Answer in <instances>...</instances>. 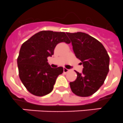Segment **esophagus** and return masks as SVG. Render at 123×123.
<instances>
[{
    "label": "esophagus",
    "mask_w": 123,
    "mask_h": 123,
    "mask_svg": "<svg viewBox=\"0 0 123 123\" xmlns=\"http://www.w3.org/2000/svg\"><path fill=\"white\" fill-rule=\"evenodd\" d=\"M68 71H69V70L67 69V68H63V72H64V73H67V72H68Z\"/></svg>",
    "instance_id": "obj_1"
}]
</instances>
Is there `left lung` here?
<instances>
[{
  "mask_svg": "<svg viewBox=\"0 0 123 123\" xmlns=\"http://www.w3.org/2000/svg\"><path fill=\"white\" fill-rule=\"evenodd\" d=\"M75 56L83 66L82 73L75 71L77 79L70 83L72 91L77 96L88 97L94 94L104 84L109 71L110 57L102 44L83 32L69 33Z\"/></svg>",
  "mask_w": 123,
  "mask_h": 123,
  "instance_id": "1",
  "label": "left lung"
}]
</instances>
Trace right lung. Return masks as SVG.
<instances>
[{"instance_id": "1", "label": "right lung", "mask_w": 123, "mask_h": 123, "mask_svg": "<svg viewBox=\"0 0 123 123\" xmlns=\"http://www.w3.org/2000/svg\"><path fill=\"white\" fill-rule=\"evenodd\" d=\"M70 41L66 33L42 31L35 34L22 45L17 59L19 77L29 92L43 96L53 91L56 78L63 67L52 68L47 57L54 54L58 43Z\"/></svg>"}]
</instances>
